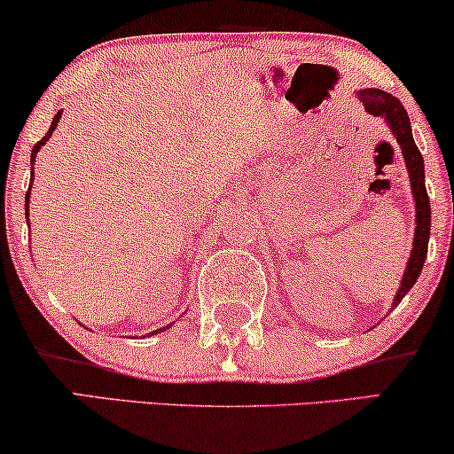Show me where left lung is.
Segmentation results:
<instances>
[{"mask_svg":"<svg viewBox=\"0 0 454 454\" xmlns=\"http://www.w3.org/2000/svg\"><path fill=\"white\" fill-rule=\"evenodd\" d=\"M364 110L373 116H381L387 125H390L394 137H396L400 150H403L404 162H407L409 176H411V187H413V198H415V210H417V227H415V241H413V252L404 269L403 284L394 298V304H398L404 298L411 287L415 286L417 278H419L423 262L427 256V241L429 231H432V213H429V198L426 190V170H423V156L417 150L413 133H411V121L404 106L400 104L398 98H394L392 93H386L381 90H363L358 93Z\"/></svg>","mask_w":454,"mask_h":454,"instance_id":"8db88e82","label":"left lung"}]
</instances>
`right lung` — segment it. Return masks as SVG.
<instances>
[{"label": "right lung", "instance_id": "obj_1", "mask_svg": "<svg viewBox=\"0 0 454 454\" xmlns=\"http://www.w3.org/2000/svg\"><path fill=\"white\" fill-rule=\"evenodd\" d=\"M60 116H62V110L58 112V114L54 116V121H51V125H50V131H47V133L43 135V139L37 141V144L33 145V152H31V164H35V156H37V152H39L41 145H43L45 141L51 137V133H54V129L58 127V122H60ZM28 190H31V187H28ZM28 198H31V192H27V198H25V202H27L25 206H27V208H25V210H28ZM27 216H28V213H27ZM162 332H164V327H162ZM156 333H158V329H156Z\"/></svg>", "mask_w": 454, "mask_h": 454}]
</instances>
